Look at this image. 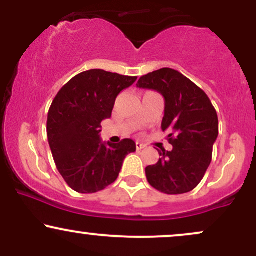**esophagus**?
I'll use <instances>...</instances> for the list:
<instances>
[{"mask_svg": "<svg viewBox=\"0 0 256 256\" xmlns=\"http://www.w3.org/2000/svg\"><path fill=\"white\" fill-rule=\"evenodd\" d=\"M136 148H137V150H140V149H144V148H146V146L143 144V143L137 142V143H136Z\"/></svg>", "mask_w": 256, "mask_h": 256, "instance_id": "34e87169", "label": "esophagus"}]
</instances>
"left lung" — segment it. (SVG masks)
Instances as JSON below:
<instances>
[{"instance_id": "obj_1", "label": "left lung", "mask_w": 256, "mask_h": 256, "mask_svg": "<svg viewBox=\"0 0 256 256\" xmlns=\"http://www.w3.org/2000/svg\"><path fill=\"white\" fill-rule=\"evenodd\" d=\"M137 88L160 92L165 98L161 128L168 132L171 152L158 150L155 165L146 167L149 184L168 195L189 192L204 178L218 138L216 108L202 89L180 72L161 68L140 78Z\"/></svg>"}]
</instances>
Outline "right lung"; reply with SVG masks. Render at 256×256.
Wrapping results in <instances>:
<instances>
[{
	"label": "right lung",
	"mask_w": 256,
	"mask_h": 256,
	"mask_svg": "<svg viewBox=\"0 0 256 256\" xmlns=\"http://www.w3.org/2000/svg\"><path fill=\"white\" fill-rule=\"evenodd\" d=\"M137 77L104 70L79 73L52 100L46 134L56 168L68 186L80 194L104 190L116 180L126 155L136 143H102V120L112 116L116 96Z\"/></svg>",
	"instance_id": "obj_1"
}]
</instances>
